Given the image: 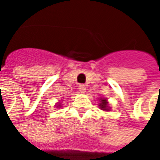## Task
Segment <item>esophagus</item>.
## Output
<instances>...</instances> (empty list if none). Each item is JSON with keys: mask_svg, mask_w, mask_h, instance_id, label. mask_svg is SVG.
<instances>
[{"mask_svg": "<svg viewBox=\"0 0 160 160\" xmlns=\"http://www.w3.org/2000/svg\"><path fill=\"white\" fill-rule=\"evenodd\" d=\"M79 91H80V92H81V93H84V92H85V91H86V87H85V85L80 84V86H79Z\"/></svg>", "mask_w": 160, "mask_h": 160, "instance_id": "obj_1", "label": "esophagus"}]
</instances>
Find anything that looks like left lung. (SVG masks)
I'll return each instance as SVG.
<instances>
[{"mask_svg": "<svg viewBox=\"0 0 160 160\" xmlns=\"http://www.w3.org/2000/svg\"><path fill=\"white\" fill-rule=\"evenodd\" d=\"M100 104H99V107H100V108L102 109V110H105V111H109V107H108V100L107 99H105V98H101L100 99Z\"/></svg>", "mask_w": 160, "mask_h": 160, "instance_id": "1", "label": "left lung"}]
</instances>
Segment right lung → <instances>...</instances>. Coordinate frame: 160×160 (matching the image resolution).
I'll return each instance as SVG.
<instances>
[{
	"instance_id": "add662e5",
	"label": "right lung",
	"mask_w": 160,
	"mask_h": 160,
	"mask_svg": "<svg viewBox=\"0 0 160 160\" xmlns=\"http://www.w3.org/2000/svg\"><path fill=\"white\" fill-rule=\"evenodd\" d=\"M59 107H61V106H60V105H58V108H59Z\"/></svg>"
}]
</instances>
